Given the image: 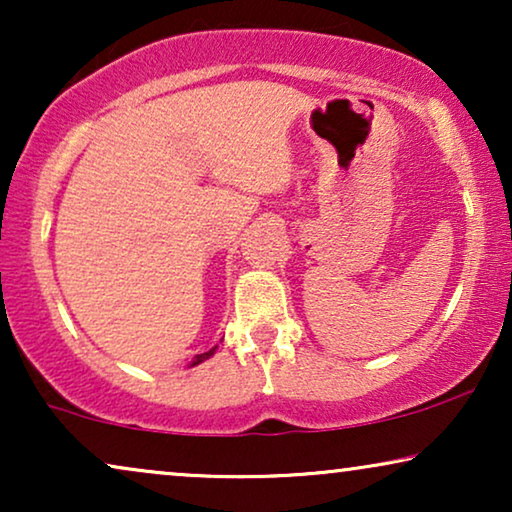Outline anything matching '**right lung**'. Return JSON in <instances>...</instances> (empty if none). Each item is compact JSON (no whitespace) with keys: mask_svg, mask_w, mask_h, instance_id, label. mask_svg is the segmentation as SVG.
<instances>
[{"mask_svg":"<svg viewBox=\"0 0 512 512\" xmlns=\"http://www.w3.org/2000/svg\"><path fill=\"white\" fill-rule=\"evenodd\" d=\"M214 349H216V347H212V349H209V352H205V354H198V356H195L193 366H198V363H202V361H207V359H209V356H212V354H214Z\"/></svg>","mask_w":512,"mask_h":512,"instance_id":"obj_1","label":"right lung"}]
</instances>
